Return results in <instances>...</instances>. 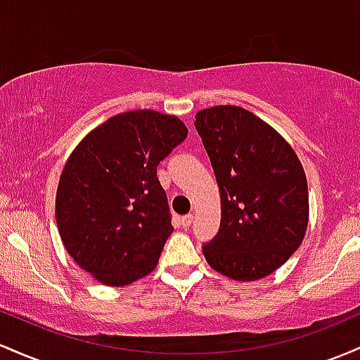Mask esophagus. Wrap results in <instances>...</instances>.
Masks as SVG:
<instances>
[{
  "label": "esophagus",
  "instance_id": "obj_1",
  "mask_svg": "<svg viewBox=\"0 0 360 360\" xmlns=\"http://www.w3.org/2000/svg\"><path fill=\"white\" fill-rule=\"evenodd\" d=\"M192 221H193L192 214H187V216H184V217H181V219H180L181 228H188V226L192 224Z\"/></svg>",
  "mask_w": 360,
  "mask_h": 360
}]
</instances>
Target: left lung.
I'll return each mask as SVG.
<instances>
[{
	"instance_id": "8db88e82",
	"label": "left lung",
	"mask_w": 360,
	"mask_h": 360,
	"mask_svg": "<svg viewBox=\"0 0 360 360\" xmlns=\"http://www.w3.org/2000/svg\"><path fill=\"white\" fill-rule=\"evenodd\" d=\"M221 195V226L202 253L233 281L267 277L304 240L308 181L300 158L272 126L234 105L195 114Z\"/></svg>"
}]
</instances>
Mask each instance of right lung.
Listing matches in <instances>:
<instances>
[{
    "mask_svg": "<svg viewBox=\"0 0 360 360\" xmlns=\"http://www.w3.org/2000/svg\"><path fill=\"white\" fill-rule=\"evenodd\" d=\"M188 134L179 117L131 110L83 137L64 165L56 223L91 277L120 288L155 270L173 233L156 167Z\"/></svg>",
    "mask_w": 360,
    "mask_h": 360,
    "instance_id": "obj_1",
    "label": "right lung"
}]
</instances>
